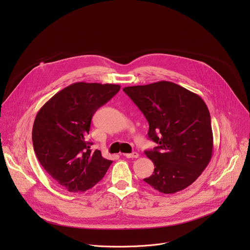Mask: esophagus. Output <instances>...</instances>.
Returning a JSON list of instances; mask_svg holds the SVG:
<instances>
[{"mask_svg": "<svg viewBox=\"0 0 250 250\" xmlns=\"http://www.w3.org/2000/svg\"><path fill=\"white\" fill-rule=\"evenodd\" d=\"M126 158H137L138 157V153L137 152H132V153H125L124 154Z\"/></svg>", "mask_w": 250, "mask_h": 250, "instance_id": "1", "label": "esophagus"}]
</instances>
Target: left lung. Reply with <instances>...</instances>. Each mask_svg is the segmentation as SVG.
I'll list each match as a JSON object with an SVG mask.
<instances>
[{"label": "left lung", "mask_w": 250, "mask_h": 250, "mask_svg": "<svg viewBox=\"0 0 250 250\" xmlns=\"http://www.w3.org/2000/svg\"><path fill=\"white\" fill-rule=\"evenodd\" d=\"M123 90L146 118L148 137L158 145L145 151L154 171L144 181L164 194L190 186L212 154L210 116L203 99L168 81Z\"/></svg>", "instance_id": "8db88e82"}]
</instances>
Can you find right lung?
<instances>
[{
	"instance_id": "add662e5",
	"label": "right lung",
	"mask_w": 250,
	"mask_h": 250,
	"mask_svg": "<svg viewBox=\"0 0 250 250\" xmlns=\"http://www.w3.org/2000/svg\"><path fill=\"white\" fill-rule=\"evenodd\" d=\"M120 85L78 82L48 100L35 117L33 149L40 163L69 192H85L103 179L112 160L92 151L87 141L96 111L109 102Z\"/></svg>"
}]
</instances>
